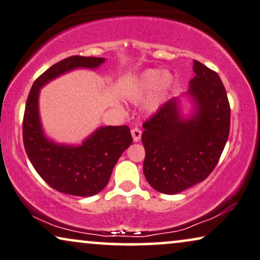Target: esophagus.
I'll return each instance as SVG.
<instances>
[{"label": "esophagus", "instance_id": "34e87169", "mask_svg": "<svg viewBox=\"0 0 260 260\" xmlns=\"http://www.w3.org/2000/svg\"><path fill=\"white\" fill-rule=\"evenodd\" d=\"M131 133H132L134 143H138V141H139L140 138H141V131L139 129V128H133V129L131 131Z\"/></svg>", "mask_w": 260, "mask_h": 260}]
</instances>
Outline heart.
Returning a JSON list of instances; mask_svg holds the SVG:
<instances>
[{
	"instance_id": "heart-1",
	"label": "heart",
	"mask_w": 260,
	"mask_h": 260,
	"mask_svg": "<svg viewBox=\"0 0 260 260\" xmlns=\"http://www.w3.org/2000/svg\"><path fill=\"white\" fill-rule=\"evenodd\" d=\"M172 86H174V76L168 71L158 69H150L144 71L136 79L129 91V98L133 101H140L150 94L145 108L148 113H155L161 108L169 98Z\"/></svg>"
}]
</instances>
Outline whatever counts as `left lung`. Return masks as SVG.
I'll return each instance as SVG.
<instances>
[{"mask_svg": "<svg viewBox=\"0 0 260 260\" xmlns=\"http://www.w3.org/2000/svg\"><path fill=\"white\" fill-rule=\"evenodd\" d=\"M192 70L188 91L169 100L143 124L144 175L152 188L168 195L205 181L230 134V102L219 75L197 60ZM182 97L192 105L188 116Z\"/></svg>", "mask_w": 260, "mask_h": 260, "instance_id": "1", "label": "left lung"}]
</instances>
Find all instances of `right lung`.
<instances>
[{
    "mask_svg": "<svg viewBox=\"0 0 260 260\" xmlns=\"http://www.w3.org/2000/svg\"><path fill=\"white\" fill-rule=\"evenodd\" d=\"M105 61L106 58L82 55L65 58L33 83L26 102L22 123L26 153L40 177L57 191L68 195L89 197L105 189L114 166L133 138L127 126H102L79 145L55 143L45 134L41 124L40 89L76 69L95 70Z\"/></svg>",
    "mask_w": 260,
    "mask_h": 260,
    "instance_id": "add662e5",
    "label": "right lung"
}]
</instances>
